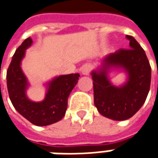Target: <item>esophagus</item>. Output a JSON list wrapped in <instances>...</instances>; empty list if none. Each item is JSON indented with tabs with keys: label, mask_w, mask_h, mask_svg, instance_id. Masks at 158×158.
<instances>
[{
	"label": "esophagus",
	"mask_w": 158,
	"mask_h": 158,
	"mask_svg": "<svg viewBox=\"0 0 158 158\" xmlns=\"http://www.w3.org/2000/svg\"><path fill=\"white\" fill-rule=\"evenodd\" d=\"M90 71H91V67L89 65H85L82 68V73L85 74V75H87V74H89Z\"/></svg>",
	"instance_id": "34e87169"
}]
</instances>
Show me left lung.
<instances>
[{
	"mask_svg": "<svg viewBox=\"0 0 158 158\" xmlns=\"http://www.w3.org/2000/svg\"><path fill=\"white\" fill-rule=\"evenodd\" d=\"M129 49H120L106 56L102 68L92 73L94 105L103 116L114 121L132 117L143 105L150 87L151 67L143 49L132 35H126ZM110 67L123 68L129 75L127 83L114 87L107 78Z\"/></svg>",
	"mask_w": 158,
	"mask_h": 158,
	"instance_id": "8db88e82",
	"label": "left lung"
}]
</instances>
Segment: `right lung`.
<instances>
[{
	"mask_svg": "<svg viewBox=\"0 0 158 158\" xmlns=\"http://www.w3.org/2000/svg\"><path fill=\"white\" fill-rule=\"evenodd\" d=\"M32 44L30 37L25 39L15 52L7 71V85L9 99L16 111L36 126H47L60 121L65 114L68 97L76 85L79 73L62 75L52 80L48 85L45 99L33 102L26 97L28 82L21 69L25 50Z\"/></svg>",
	"mask_w": 158,
	"mask_h": 158,
	"instance_id": "right-lung-1",
	"label": "right lung"
}]
</instances>
